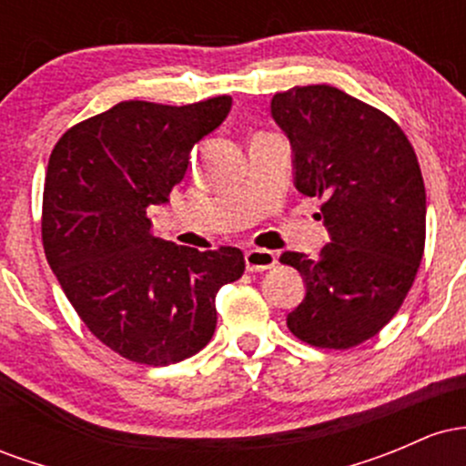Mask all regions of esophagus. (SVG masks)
I'll return each mask as SVG.
<instances>
[{
	"label": "esophagus",
	"mask_w": 466,
	"mask_h": 466,
	"mask_svg": "<svg viewBox=\"0 0 466 466\" xmlns=\"http://www.w3.org/2000/svg\"><path fill=\"white\" fill-rule=\"evenodd\" d=\"M276 265V254L269 249H248L245 251V267L248 271H267Z\"/></svg>",
	"instance_id": "1"
}]
</instances>
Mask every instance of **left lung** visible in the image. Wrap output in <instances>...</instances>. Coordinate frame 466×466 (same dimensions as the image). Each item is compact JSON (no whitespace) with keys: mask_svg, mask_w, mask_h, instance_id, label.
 I'll list each match as a JSON object with an SVG mask.
<instances>
[{"mask_svg":"<svg viewBox=\"0 0 466 466\" xmlns=\"http://www.w3.org/2000/svg\"><path fill=\"white\" fill-rule=\"evenodd\" d=\"M293 148L296 188L322 199L330 243L319 258L285 251L304 300L287 315L298 339L346 350L370 339L399 311L425 249V184L414 148L392 117L330 85L271 98Z\"/></svg>","mask_w":466,"mask_h":466,"instance_id":"left-lung-1","label":"left lung"}]
</instances>
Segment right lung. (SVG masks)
<instances>
[{"label":"right lung","mask_w":466,"mask_h":466,"mask_svg":"<svg viewBox=\"0 0 466 466\" xmlns=\"http://www.w3.org/2000/svg\"><path fill=\"white\" fill-rule=\"evenodd\" d=\"M229 106V96L184 106L125 100L67 129L50 155L46 258L85 326L125 360L168 366L199 352L215 335L218 289L243 276L240 249L162 240L147 217Z\"/></svg>","instance_id":"right-lung-1"}]
</instances>
